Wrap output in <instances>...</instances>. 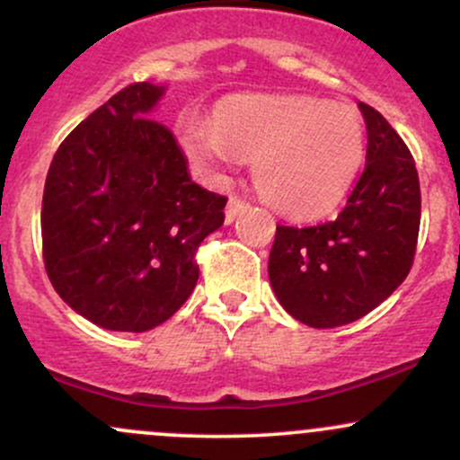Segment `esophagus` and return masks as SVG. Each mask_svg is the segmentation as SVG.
<instances>
[{
    "mask_svg": "<svg viewBox=\"0 0 460 460\" xmlns=\"http://www.w3.org/2000/svg\"><path fill=\"white\" fill-rule=\"evenodd\" d=\"M248 208V203H244V200H240L237 197H231L229 203H226V212H225V223L231 225L234 220L240 216L244 209Z\"/></svg>",
    "mask_w": 460,
    "mask_h": 460,
    "instance_id": "34e87169",
    "label": "esophagus"
}]
</instances>
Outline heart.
<instances>
[{
    "label": "heart",
    "mask_w": 460,
    "mask_h": 460,
    "mask_svg": "<svg viewBox=\"0 0 460 460\" xmlns=\"http://www.w3.org/2000/svg\"><path fill=\"white\" fill-rule=\"evenodd\" d=\"M177 140L197 171L220 179L235 160L252 162L261 199L281 214L331 212L355 181L366 151L361 116L315 97L237 94L214 108L212 123L188 112Z\"/></svg>",
    "instance_id": "heart-1"
}]
</instances>
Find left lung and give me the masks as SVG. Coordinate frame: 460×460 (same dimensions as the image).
I'll return each mask as SVG.
<instances>
[{"label": "left lung", "instance_id": "8db88e82", "mask_svg": "<svg viewBox=\"0 0 460 460\" xmlns=\"http://www.w3.org/2000/svg\"><path fill=\"white\" fill-rule=\"evenodd\" d=\"M367 128L366 168L331 223L277 225L268 277L281 307L314 329L350 324L395 292L413 266L420 177L387 119L358 102Z\"/></svg>", "mask_w": 460, "mask_h": 460}]
</instances>
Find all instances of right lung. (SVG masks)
Masks as SVG:
<instances>
[{
    "instance_id": "add662e5",
    "label": "right lung",
    "mask_w": 460,
    "mask_h": 460,
    "mask_svg": "<svg viewBox=\"0 0 460 460\" xmlns=\"http://www.w3.org/2000/svg\"><path fill=\"white\" fill-rule=\"evenodd\" d=\"M164 86L129 84L58 146L43 192V260L60 298L108 331L166 322L199 281L194 255L226 197L190 179L172 131L151 119Z\"/></svg>"
}]
</instances>
